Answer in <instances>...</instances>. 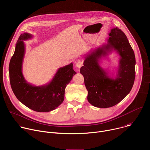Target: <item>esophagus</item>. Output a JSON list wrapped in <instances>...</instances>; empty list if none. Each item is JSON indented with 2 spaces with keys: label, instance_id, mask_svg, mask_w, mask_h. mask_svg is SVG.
<instances>
[{
  "label": "esophagus",
  "instance_id": "34e87169",
  "mask_svg": "<svg viewBox=\"0 0 150 150\" xmlns=\"http://www.w3.org/2000/svg\"><path fill=\"white\" fill-rule=\"evenodd\" d=\"M83 65V60L82 59H78L75 61V65L77 68H80Z\"/></svg>",
  "mask_w": 150,
  "mask_h": 150
}]
</instances>
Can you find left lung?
<instances>
[{
  "instance_id": "8db88e82",
  "label": "left lung",
  "mask_w": 150,
  "mask_h": 150,
  "mask_svg": "<svg viewBox=\"0 0 150 150\" xmlns=\"http://www.w3.org/2000/svg\"><path fill=\"white\" fill-rule=\"evenodd\" d=\"M106 45L91 50L85 55L80 72L88 91L87 100L96 108H108L120 102L133 87L135 78L134 52L125 33L113 28ZM113 50L120 56L119 67L115 78L111 77L99 65L103 57Z\"/></svg>"
}]
</instances>
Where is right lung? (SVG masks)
I'll list each match as a JSON object with an SVG mask.
<instances>
[{"label":"right lung","instance_id":"right-lung-1","mask_svg":"<svg viewBox=\"0 0 150 150\" xmlns=\"http://www.w3.org/2000/svg\"><path fill=\"white\" fill-rule=\"evenodd\" d=\"M32 34H21L9 67L12 90L18 100L29 109L38 112H49L56 109L63 101L67 85L76 72L72 63L58 69L52 81L47 84L35 86L27 82L23 74V63L25 46L24 40L31 39Z\"/></svg>","mask_w":150,"mask_h":150}]
</instances>
